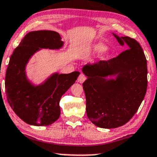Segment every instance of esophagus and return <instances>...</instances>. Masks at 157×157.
I'll use <instances>...</instances> for the list:
<instances>
[{"label": "esophagus", "mask_w": 157, "mask_h": 157, "mask_svg": "<svg viewBox=\"0 0 157 157\" xmlns=\"http://www.w3.org/2000/svg\"><path fill=\"white\" fill-rule=\"evenodd\" d=\"M86 80V75L81 73L80 75V76H79V77H78V79H77V82H78L79 83H82V82H83Z\"/></svg>", "instance_id": "1"}]
</instances>
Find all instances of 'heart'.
Masks as SVG:
<instances>
[{"mask_svg": "<svg viewBox=\"0 0 157 157\" xmlns=\"http://www.w3.org/2000/svg\"><path fill=\"white\" fill-rule=\"evenodd\" d=\"M107 50V47L104 44H97L94 46L93 51L97 54H101Z\"/></svg>", "mask_w": 157, "mask_h": 157, "instance_id": "b5f03b06", "label": "heart"}]
</instances>
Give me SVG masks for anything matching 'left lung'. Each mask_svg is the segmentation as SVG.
<instances>
[{
  "mask_svg": "<svg viewBox=\"0 0 157 157\" xmlns=\"http://www.w3.org/2000/svg\"><path fill=\"white\" fill-rule=\"evenodd\" d=\"M113 34L129 50L116 58L82 67L87 76L82 83L87 116L104 129L119 127L132 118L144 99L148 84L147 60L140 45L129 36Z\"/></svg>",
  "mask_w": 157,
  "mask_h": 157,
  "instance_id": "1",
  "label": "left lung"
}]
</instances>
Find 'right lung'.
Here are the masks:
<instances>
[{
    "label": "right lung",
    "instance_id": "right-lung-1",
    "mask_svg": "<svg viewBox=\"0 0 157 157\" xmlns=\"http://www.w3.org/2000/svg\"><path fill=\"white\" fill-rule=\"evenodd\" d=\"M63 44L56 31H31L11 56L5 78L7 100L17 116L30 125L49 126L57 121L60 98L80 75L79 71L56 72L38 86L28 79L25 68L33 54L41 49L59 50Z\"/></svg>",
    "mask_w": 157,
    "mask_h": 157
}]
</instances>
